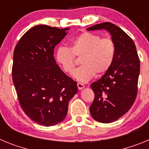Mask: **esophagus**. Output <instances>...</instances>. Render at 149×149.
<instances>
[{
	"instance_id": "obj_1",
	"label": "esophagus",
	"mask_w": 149,
	"mask_h": 149,
	"mask_svg": "<svg viewBox=\"0 0 149 149\" xmlns=\"http://www.w3.org/2000/svg\"><path fill=\"white\" fill-rule=\"evenodd\" d=\"M77 87H78V88L79 89V90H81V89H83L84 88H85V85L82 83H81V82H78V83H77Z\"/></svg>"
}]
</instances>
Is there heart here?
<instances>
[{"label": "heart", "mask_w": 149, "mask_h": 149, "mask_svg": "<svg viewBox=\"0 0 149 149\" xmlns=\"http://www.w3.org/2000/svg\"><path fill=\"white\" fill-rule=\"evenodd\" d=\"M116 45L109 37H101L91 32H84L71 42L70 47L61 46L55 59L65 73L70 74L80 58V66L73 76L80 82H88L95 75L103 74L110 69L116 57Z\"/></svg>", "instance_id": "heart-1"}]
</instances>
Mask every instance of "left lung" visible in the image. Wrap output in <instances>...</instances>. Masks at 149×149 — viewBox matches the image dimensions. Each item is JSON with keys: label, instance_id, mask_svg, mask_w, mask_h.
I'll use <instances>...</instances> for the list:
<instances>
[{"label": "left lung", "instance_id": "8db88e82", "mask_svg": "<svg viewBox=\"0 0 149 149\" xmlns=\"http://www.w3.org/2000/svg\"><path fill=\"white\" fill-rule=\"evenodd\" d=\"M105 29L116 45L110 69L91 85L94 99L90 112L94 120L111 123L128 112L137 95L140 64L134 42L123 30L110 22L95 24L88 31Z\"/></svg>", "mask_w": 149, "mask_h": 149}]
</instances>
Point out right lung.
I'll use <instances>...</instances> for the list:
<instances>
[{
  "mask_svg": "<svg viewBox=\"0 0 149 149\" xmlns=\"http://www.w3.org/2000/svg\"><path fill=\"white\" fill-rule=\"evenodd\" d=\"M69 28L40 24L28 30L15 46L13 82L24 113L43 126L65 118L77 85L60 69L53 56L57 44Z\"/></svg>",
  "mask_w": 149,
  "mask_h": 149,
  "instance_id": "obj_1",
  "label": "right lung"
}]
</instances>
